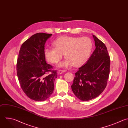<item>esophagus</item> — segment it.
<instances>
[{"label":"esophagus","instance_id":"obj_1","mask_svg":"<svg viewBox=\"0 0 128 128\" xmlns=\"http://www.w3.org/2000/svg\"><path fill=\"white\" fill-rule=\"evenodd\" d=\"M66 72V70H59L58 72V74H62L63 72Z\"/></svg>","mask_w":128,"mask_h":128}]
</instances>
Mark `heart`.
Segmentation results:
<instances>
[{
	"label": "heart",
	"mask_w": 128,
	"mask_h": 128,
	"mask_svg": "<svg viewBox=\"0 0 128 128\" xmlns=\"http://www.w3.org/2000/svg\"><path fill=\"white\" fill-rule=\"evenodd\" d=\"M53 45L55 48L44 50L46 58L51 63L57 64L64 54L66 59L60 66L65 68L72 64L76 67L84 64L89 58L93 46L92 40L86 36H62L56 38Z\"/></svg>",
	"instance_id": "1"
}]
</instances>
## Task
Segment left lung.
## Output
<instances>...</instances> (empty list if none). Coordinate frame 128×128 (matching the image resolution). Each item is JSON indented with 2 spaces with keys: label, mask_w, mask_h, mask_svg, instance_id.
I'll return each instance as SVG.
<instances>
[{
  "label": "left lung",
  "mask_w": 128,
  "mask_h": 128,
  "mask_svg": "<svg viewBox=\"0 0 128 128\" xmlns=\"http://www.w3.org/2000/svg\"><path fill=\"white\" fill-rule=\"evenodd\" d=\"M96 49L86 64L75 73L72 89L82 101L98 96L105 89L110 74V58L105 44L92 36Z\"/></svg>",
  "instance_id": "1"
}]
</instances>
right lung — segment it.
Returning <instances> with one entry per match:
<instances>
[{"mask_svg": "<svg viewBox=\"0 0 128 128\" xmlns=\"http://www.w3.org/2000/svg\"><path fill=\"white\" fill-rule=\"evenodd\" d=\"M52 36L34 34L22 44L20 50L16 64L18 80L26 94L34 100L48 98L54 92L58 77L56 70H52L53 66L46 64L44 54L45 43Z\"/></svg>", "mask_w": 128, "mask_h": 128, "instance_id": "1", "label": "right lung"}]
</instances>
